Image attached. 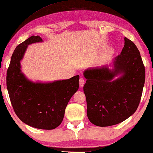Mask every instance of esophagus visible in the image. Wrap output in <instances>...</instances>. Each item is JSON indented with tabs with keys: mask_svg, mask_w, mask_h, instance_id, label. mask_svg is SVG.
<instances>
[{
	"mask_svg": "<svg viewBox=\"0 0 153 153\" xmlns=\"http://www.w3.org/2000/svg\"><path fill=\"white\" fill-rule=\"evenodd\" d=\"M84 83H85L84 79L81 78L80 79H79V86H80L81 88H82L83 86V85H84Z\"/></svg>",
	"mask_w": 153,
	"mask_h": 153,
	"instance_id": "1",
	"label": "esophagus"
}]
</instances>
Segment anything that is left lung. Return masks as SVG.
I'll return each mask as SVG.
<instances>
[{
	"mask_svg": "<svg viewBox=\"0 0 153 153\" xmlns=\"http://www.w3.org/2000/svg\"><path fill=\"white\" fill-rule=\"evenodd\" d=\"M108 65L83 72L87 116L93 124L108 127L120 123L134 114L145 83V67L137 46L125 37L120 55ZM120 75L114 79L116 76Z\"/></svg>",
	"mask_w": 153,
	"mask_h": 153,
	"instance_id": "obj_1",
	"label": "left lung"
}]
</instances>
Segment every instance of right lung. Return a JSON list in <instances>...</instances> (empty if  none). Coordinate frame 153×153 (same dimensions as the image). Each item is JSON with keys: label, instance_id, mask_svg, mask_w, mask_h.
Returning <instances> with one entry per match:
<instances>
[{"label": "right lung", "instance_id": "1", "mask_svg": "<svg viewBox=\"0 0 153 153\" xmlns=\"http://www.w3.org/2000/svg\"><path fill=\"white\" fill-rule=\"evenodd\" d=\"M42 42L38 35H33L16 47L7 69V88L14 112L23 123L53 129L62 123L69 101L78 91L79 76L49 83L29 80L22 72L21 60L28 45Z\"/></svg>", "mask_w": 153, "mask_h": 153}]
</instances>
